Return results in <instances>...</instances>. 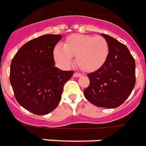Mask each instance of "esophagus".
I'll return each instance as SVG.
<instances>
[{
    "instance_id": "esophagus-1",
    "label": "esophagus",
    "mask_w": 146,
    "mask_h": 146,
    "mask_svg": "<svg viewBox=\"0 0 146 146\" xmlns=\"http://www.w3.org/2000/svg\"><path fill=\"white\" fill-rule=\"evenodd\" d=\"M80 76L81 74L79 73H74V74H73V76H74V77H79V76Z\"/></svg>"
}]
</instances>
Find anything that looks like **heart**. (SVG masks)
<instances>
[{"instance_id": "1", "label": "heart", "mask_w": 146, "mask_h": 146, "mask_svg": "<svg viewBox=\"0 0 146 146\" xmlns=\"http://www.w3.org/2000/svg\"><path fill=\"white\" fill-rule=\"evenodd\" d=\"M109 44L102 36L73 34L66 39L63 46L57 44L53 57L62 67L67 68L76 57V63L83 71L91 73L101 68L107 60Z\"/></svg>"}]
</instances>
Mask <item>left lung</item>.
I'll return each mask as SVG.
<instances>
[{"label": "left lung", "instance_id": "1", "mask_svg": "<svg viewBox=\"0 0 146 146\" xmlns=\"http://www.w3.org/2000/svg\"><path fill=\"white\" fill-rule=\"evenodd\" d=\"M109 44V55L103 66L88 73L90 85L83 93L86 100L99 107L113 109L124 103L135 84V63L127 46L102 33Z\"/></svg>", "mask_w": 146, "mask_h": 146}]
</instances>
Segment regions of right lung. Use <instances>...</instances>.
Here are the masks:
<instances>
[{"instance_id":"1","label":"right lung","mask_w":146,"mask_h":146,"mask_svg":"<svg viewBox=\"0 0 146 146\" xmlns=\"http://www.w3.org/2000/svg\"><path fill=\"white\" fill-rule=\"evenodd\" d=\"M61 35L45 34L22 46L11 61L10 82L17 101L36 115H46L58 106L63 86L74 72L56 68L53 49Z\"/></svg>"}]
</instances>
